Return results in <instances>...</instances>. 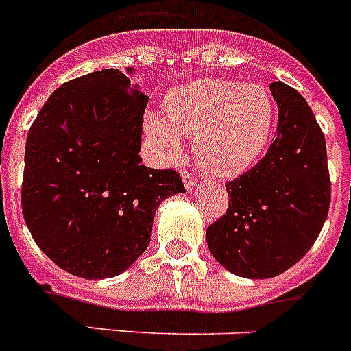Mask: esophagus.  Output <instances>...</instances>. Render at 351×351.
<instances>
[{
  "label": "esophagus",
  "mask_w": 351,
  "mask_h": 351,
  "mask_svg": "<svg viewBox=\"0 0 351 351\" xmlns=\"http://www.w3.org/2000/svg\"><path fill=\"white\" fill-rule=\"evenodd\" d=\"M182 178H184V184L185 187H187V191H193L196 187V184H198V178H196V176L187 169L182 171Z\"/></svg>",
  "instance_id": "esophagus-1"
}]
</instances>
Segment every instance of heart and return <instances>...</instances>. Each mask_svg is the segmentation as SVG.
I'll list each match as a JSON object with an SVG mask.
<instances>
[{
    "mask_svg": "<svg viewBox=\"0 0 351 351\" xmlns=\"http://www.w3.org/2000/svg\"><path fill=\"white\" fill-rule=\"evenodd\" d=\"M167 123L146 117L147 135L162 155L173 160L182 153L180 136L196 138V160L207 173L238 175L263 151L269 141L274 108L263 86L229 81L187 84L167 97Z\"/></svg>",
    "mask_w": 351,
    "mask_h": 351,
    "instance_id": "b5f03b06",
    "label": "heart"
}]
</instances>
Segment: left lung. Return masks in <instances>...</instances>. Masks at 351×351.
<instances>
[{
  "instance_id": "left-lung-1",
  "label": "left lung",
  "mask_w": 351,
  "mask_h": 351,
  "mask_svg": "<svg viewBox=\"0 0 351 351\" xmlns=\"http://www.w3.org/2000/svg\"><path fill=\"white\" fill-rule=\"evenodd\" d=\"M278 128L265 156L225 184L229 207L207 227L210 254L241 278H274L310 250L328 216L326 142L308 102L276 81Z\"/></svg>"
}]
</instances>
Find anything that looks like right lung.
Segmentation results:
<instances>
[{"label": "right lung", "instance_id": "1", "mask_svg": "<svg viewBox=\"0 0 351 351\" xmlns=\"http://www.w3.org/2000/svg\"><path fill=\"white\" fill-rule=\"evenodd\" d=\"M117 68L77 77L28 130L21 207L39 249L79 278H113L147 249L162 200L180 173L141 164L147 99Z\"/></svg>", "mask_w": 351, "mask_h": 351}]
</instances>
